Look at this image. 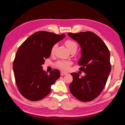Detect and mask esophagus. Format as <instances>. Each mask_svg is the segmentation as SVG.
<instances>
[{"label": "esophagus", "instance_id": "obj_1", "mask_svg": "<svg viewBox=\"0 0 125 125\" xmlns=\"http://www.w3.org/2000/svg\"><path fill=\"white\" fill-rule=\"evenodd\" d=\"M67 74V72H63V71H61V75H62V76Z\"/></svg>", "mask_w": 125, "mask_h": 125}]
</instances>
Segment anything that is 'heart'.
Instances as JSON below:
<instances>
[{
  "instance_id": "heart-1",
  "label": "heart",
  "mask_w": 125,
  "mask_h": 125,
  "mask_svg": "<svg viewBox=\"0 0 125 125\" xmlns=\"http://www.w3.org/2000/svg\"><path fill=\"white\" fill-rule=\"evenodd\" d=\"M65 45L69 50H70L71 48L74 47H77V43H76V42L72 40H67V41H65ZM57 46V44H54V45L52 46V47L51 48V54L54 53V50L56 49ZM72 61H60L57 63V66L61 69H63V70H67V69H68L69 68V67H70V65L72 64Z\"/></svg>"
}]
</instances>
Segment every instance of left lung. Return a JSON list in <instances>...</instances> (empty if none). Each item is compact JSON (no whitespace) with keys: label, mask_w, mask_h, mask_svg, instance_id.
Returning a JSON list of instances; mask_svg holds the SVG:
<instances>
[{"label":"left lung","mask_w":125,"mask_h":125,"mask_svg":"<svg viewBox=\"0 0 125 125\" xmlns=\"http://www.w3.org/2000/svg\"><path fill=\"white\" fill-rule=\"evenodd\" d=\"M81 47L82 56L78 61L79 69L85 73L79 77L71 73L73 81L69 89L73 95L84 102L90 101L98 97L104 88L111 71L110 52L100 37L86 31L68 33Z\"/></svg>","instance_id":"8db88e82"}]
</instances>
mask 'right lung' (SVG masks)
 Here are the masks:
<instances>
[{"label": "right lung", "instance_id": "1", "mask_svg": "<svg viewBox=\"0 0 125 125\" xmlns=\"http://www.w3.org/2000/svg\"><path fill=\"white\" fill-rule=\"evenodd\" d=\"M65 35L39 31L29 36L16 53L13 71L20 93L31 101L45 98L51 91V85L60 77V72L54 69L49 74L42 69L45 60L50 57L52 46Z\"/></svg>", "mask_w": 125, "mask_h": 125}]
</instances>
